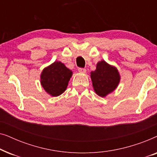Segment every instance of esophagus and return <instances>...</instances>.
<instances>
[{
	"mask_svg": "<svg viewBox=\"0 0 157 157\" xmlns=\"http://www.w3.org/2000/svg\"><path fill=\"white\" fill-rule=\"evenodd\" d=\"M78 71L80 73H83V74H84V73L86 72V70L85 69V68H78Z\"/></svg>",
	"mask_w": 157,
	"mask_h": 157,
	"instance_id": "1",
	"label": "esophagus"
}]
</instances>
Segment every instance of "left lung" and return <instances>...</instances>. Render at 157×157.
I'll return each instance as SVG.
<instances>
[{
	"mask_svg": "<svg viewBox=\"0 0 157 157\" xmlns=\"http://www.w3.org/2000/svg\"><path fill=\"white\" fill-rule=\"evenodd\" d=\"M91 78L94 91L101 97L113 91L120 80L117 68L109 65L104 61L97 63L96 71L91 73Z\"/></svg>",
	"mask_w": 157,
	"mask_h": 157,
	"instance_id": "obj_1",
	"label": "left lung"
}]
</instances>
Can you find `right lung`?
Segmentation results:
<instances>
[{"label":"right lung","instance_id":"add662e5","mask_svg":"<svg viewBox=\"0 0 157 157\" xmlns=\"http://www.w3.org/2000/svg\"><path fill=\"white\" fill-rule=\"evenodd\" d=\"M71 76L72 71L63 63L55 61L43 71L40 83L47 93L53 96H57L65 91Z\"/></svg>","mask_w":157,"mask_h":157}]
</instances>
